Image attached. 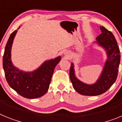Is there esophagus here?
<instances>
[{
	"label": "esophagus",
	"instance_id": "obj_1",
	"mask_svg": "<svg viewBox=\"0 0 122 122\" xmlns=\"http://www.w3.org/2000/svg\"><path fill=\"white\" fill-rule=\"evenodd\" d=\"M64 54H65V56H66V57H70V54L68 53V52H65V53H64Z\"/></svg>",
	"mask_w": 122,
	"mask_h": 122
}]
</instances>
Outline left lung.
Wrapping results in <instances>:
<instances>
[{
    "label": "left lung",
    "instance_id": "1",
    "mask_svg": "<svg viewBox=\"0 0 122 122\" xmlns=\"http://www.w3.org/2000/svg\"><path fill=\"white\" fill-rule=\"evenodd\" d=\"M100 29L101 33L96 38L97 41L95 43L104 48L107 58L97 82L93 84H87L79 80L75 75L73 63L70 70V77L73 88L82 95L97 96L103 94L116 82L118 75L120 52L117 42L111 32L103 26H100Z\"/></svg>",
    "mask_w": 122,
    "mask_h": 122
}]
</instances>
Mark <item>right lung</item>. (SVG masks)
I'll return each mask as SVG.
<instances>
[{
    "instance_id": "right-lung-1",
    "label": "right lung",
    "mask_w": 122,
    "mask_h": 122,
    "mask_svg": "<svg viewBox=\"0 0 122 122\" xmlns=\"http://www.w3.org/2000/svg\"><path fill=\"white\" fill-rule=\"evenodd\" d=\"M17 32L16 30L10 36L3 57V68L6 81L10 87L23 97L37 98L43 96L49 89L52 76L61 60V56L46 60L33 71L25 72L19 70L14 65L11 59L13 42Z\"/></svg>"
}]
</instances>
